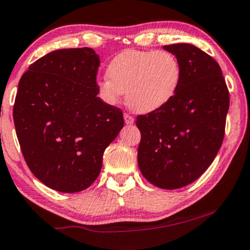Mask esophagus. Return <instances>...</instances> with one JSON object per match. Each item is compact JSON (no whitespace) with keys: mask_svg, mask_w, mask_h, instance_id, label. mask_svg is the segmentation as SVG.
I'll use <instances>...</instances> for the list:
<instances>
[{"mask_svg":"<svg viewBox=\"0 0 250 250\" xmlns=\"http://www.w3.org/2000/svg\"><path fill=\"white\" fill-rule=\"evenodd\" d=\"M124 120H125V124H127V125L133 124V122H135V119H133L132 115H130L127 113L124 114Z\"/></svg>","mask_w":250,"mask_h":250,"instance_id":"1","label":"esophagus"}]
</instances>
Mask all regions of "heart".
<instances>
[{
	"label": "heart",
	"mask_w": 250,
	"mask_h": 250,
	"mask_svg": "<svg viewBox=\"0 0 250 250\" xmlns=\"http://www.w3.org/2000/svg\"><path fill=\"white\" fill-rule=\"evenodd\" d=\"M108 77L96 81L103 101L115 106L126 93V104L138 113H151L174 98L182 77L181 64L168 51L128 50L109 63Z\"/></svg>",
	"instance_id": "obj_1"
}]
</instances>
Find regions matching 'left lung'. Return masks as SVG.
<instances>
[{
  "label": "left lung",
  "instance_id": "8db88e82",
  "mask_svg": "<svg viewBox=\"0 0 250 250\" xmlns=\"http://www.w3.org/2000/svg\"><path fill=\"white\" fill-rule=\"evenodd\" d=\"M163 49L182 69L179 89L158 111L138 115V167L150 184L176 189L205 173L221 149L229 111V90L221 66L187 42Z\"/></svg>",
  "mask_w": 250,
  "mask_h": 250
}]
</instances>
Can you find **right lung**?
Here are the masks:
<instances>
[{"instance_id": "add662e5", "label": "right lung", "mask_w": 250, "mask_h": 250, "mask_svg": "<svg viewBox=\"0 0 250 250\" xmlns=\"http://www.w3.org/2000/svg\"><path fill=\"white\" fill-rule=\"evenodd\" d=\"M99 65L90 47L56 50L19 82L13 118L21 151L33 175L58 192L88 188L124 126L122 111L98 98Z\"/></svg>"}]
</instances>
